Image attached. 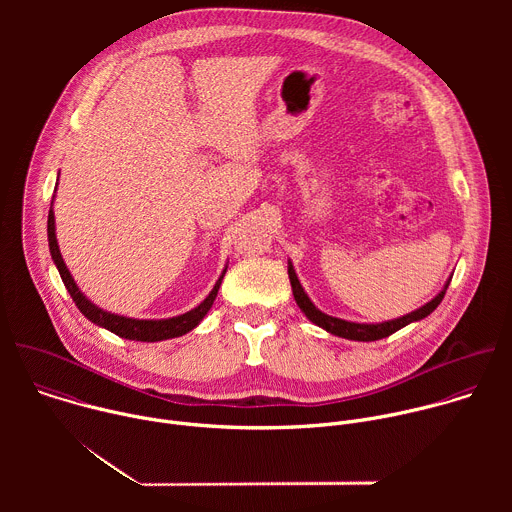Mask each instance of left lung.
I'll return each mask as SVG.
<instances>
[{
	"mask_svg": "<svg viewBox=\"0 0 512 512\" xmlns=\"http://www.w3.org/2000/svg\"><path fill=\"white\" fill-rule=\"evenodd\" d=\"M287 275H289V281H291V291H294V298H296V304L300 306V310L308 316L310 322H314L316 326L324 328L326 332L334 334V336H340V338H348V340H358V342H371V340H381L385 336H391L393 332L401 330L403 326L411 324V322H417L425 316H429L437 306H440V302L444 300L446 296V289L450 285V281L446 283V287L437 294L431 302H427L425 306H421L419 310L403 316V318H397V320H389V322H383V324H356V322H346V320H340V318H332L324 312H320L312 300L308 298V294L304 291L296 271H294V265L289 263L287 267Z\"/></svg>",
	"mask_w": 512,
	"mask_h": 512,
	"instance_id": "obj_1",
	"label": "left lung"
}]
</instances>
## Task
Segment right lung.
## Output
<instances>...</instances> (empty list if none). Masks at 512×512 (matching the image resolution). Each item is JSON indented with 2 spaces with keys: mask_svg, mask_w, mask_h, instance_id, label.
Masks as SVG:
<instances>
[{
  "mask_svg": "<svg viewBox=\"0 0 512 512\" xmlns=\"http://www.w3.org/2000/svg\"><path fill=\"white\" fill-rule=\"evenodd\" d=\"M54 200V198H52ZM54 210H52V204H50V210H48V247H50V255L58 267V273L64 281V287L68 289V294L72 298V302L77 304V308L85 314V318H89L93 324L97 326H103L107 330H111L113 334L121 336V338H127V340H137V342H158V340H168V338H178L186 332H190L192 328H196L200 324V320L206 316V312L212 308V302L218 294V287H221L223 283V277L227 273V269L223 271V275L218 277V281L214 283L212 291L206 296V300L196 306L194 310L182 314V316H176V318H168V320H135V318H125V316H117V314H111V312H105L101 308H97L95 304H91L83 294L81 289L77 287L75 279H72L70 271L66 269L64 261H62V255H60V249H58V243H56V235H54Z\"/></svg>",
  "mask_w": 512,
  "mask_h": 512,
  "instance_id": "obj_1",
  "label": "right lung"
}]
</instances>
